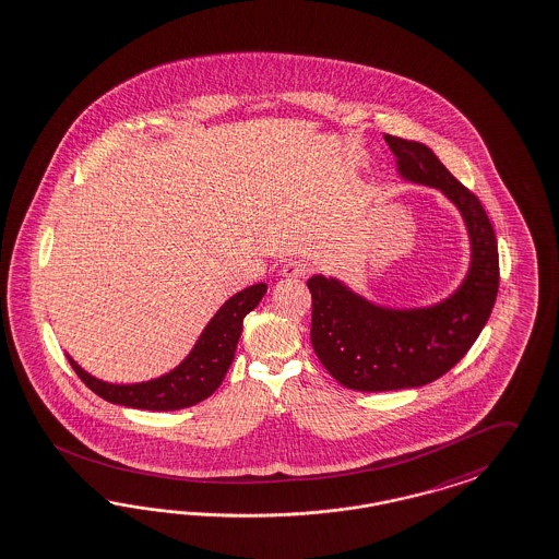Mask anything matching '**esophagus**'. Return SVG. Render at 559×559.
Listing matches in <instances>:
<instances>
[{
  "mask_svg": "<svg viewBox=\"0 0 559 559\" xmlns=\"http://www.w3.org/2000/svg\"><path fill=\"white\" fill-rule=\"evenodd\" d=\"M309 273V265L305 261H288L280 270L282 277H305Z\"/></svg>",
  "mask_w": 559,
  "mask_h": 559,
  "instance_id": "1",
  "label": "esophagus"
}]
</instances>
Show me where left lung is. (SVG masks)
Segmentation results:
<instances>
[{
  "label": "left lung",
  "instance_id": "left-lung-1",
  "mask_svg": "<svg viewBox=\"0 0 559 559\" xmlns=\"http://www.w3.org/2000/svg\"><path fill=\"white\" fill-rule=\"evenodd\" d=\"M400 180L439 190L460 213L468 236V270L457 288L429 307H385L335 275H312L310 342L335 381L356 392L427 385L471 350L496 305L499 259L493 226L423 143L385 134Z\"/></svg>",
  "mask_w": 559,
  "mask_h": 559
}]
</instances>
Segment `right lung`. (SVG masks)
Instances as JSON below:
<instances>
[{"label":"right lung","instance_id":"right-lung-1","mask_svg":"<svg viewBox=\"0 0 559 559\" xmlns=\"http://www.w3.org/2000/svg\"><path fill=\"white\" fill-rule=\"evenodd\" d=\"M265 292L267 284L261 282L229 296L209 319L205 330L201 331L185 360L171 371L148 381L109 383L84 371L70 354L66 356L72 369L83 379L84 385L111 404L157 413L188 408L203 402L222 385L234 360L245 317L259 307Z\"/></svg>","mask_w":559,"mask_h":559}]
</instances>
